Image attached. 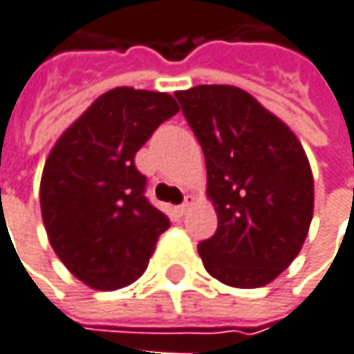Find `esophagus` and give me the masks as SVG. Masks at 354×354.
I'll list each match as a JSON object with an SVG mask.
<instances>
[{
    "label": "esophagus",
    "mask_w": 354,
    "mask_h": 354,
    "mask_svg": "<svg viewBox=\"0 0 354 354\" xmlns=\"http://www.w3.org/2000/svg\"><path fill=\"white\" fill-rule=\"evenodd\" d=\"M192 207H194V196H186V201H184L180 207H176V212L180 214V216H184V214L192 209Z\"/></svg>",
    "instance_id": "34e87169"
}]
</instances>
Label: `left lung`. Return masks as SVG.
<instances>
[{
	"label": "left lung",
	"instance_id": "obj_1",
	"mask_svg": "<svg viewBox=\"0 0 354 354\" xmlns=\"http://www.w3.org/2000/svg\"><path fill=\"white\" fill-rule=\"evenodd\" d=\"M207 160L216 233L198 245L205 270L231 288H261L300 253L314 214V178L296 133L233 84L176 91Z\"/></svg>",
	"mask_w": 354,
	"mask_h": 354
}]
</instances>
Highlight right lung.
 <instances>
[{
    "label": "right lung",
    "mask_w": 354,
    "mask_h": 354,
    "mask_svg": "<svg viewBox=\"0 0 354 354\" xmlns=\"http://www.w3.org/2000/svg\"><path fill=\"white\" fill-rule=\"evenodd\" d=\"M178 111L168 93L117 86L52 145L40 180L42 221L54 253L84 286L113 292L147 270L170 218L147 203L133 158Z\"/></svg>",
    "instance_id": "add662e5"
}]
</instances>
